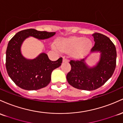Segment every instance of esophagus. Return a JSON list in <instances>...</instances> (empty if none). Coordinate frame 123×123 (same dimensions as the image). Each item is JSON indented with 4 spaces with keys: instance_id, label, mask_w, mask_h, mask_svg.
<instances>
[{
    "instance_id": "1",
    "label": "esophagus",
    "mask_w": 123,
    "mask_h": 123,
    "mask_svg": "<svg viewBox=\"0 0 123 123\" xmlns=\"http://www.w3.org/2000/svg\"><path fill=\"white\" fill-rule=\"evenodd\" d=\"M69 60L66 57H63V62H68Z\"/></svg>"
}]
</instances>
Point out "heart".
<instances>
[{
	"label": "heart",
	"instance_id": "heart-1",
	"mask_svg": "<svg viewBox=\"0 0 123 123\" xmlns=\"http://www.w3.org/2000/svg\"><path fill=\"white\" fill-rule=\"evenodd\" d=\"M58 45L62 50L71 52L74 57L81 58L89 52L92 43L89 39L74 37L59 40Z\"/></svg>",
	"mask_w": 123,
	"mask_h": 123
}]
</instances>
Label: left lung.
<instances>
[{"mask_svg":"<svg viewBox=\"0 0 123 123\" xmlns=\"http://www.w3.org/2000/svg\"><path fill=\"white\" fill-rule=\"evenodd\" d=\"M95 42L91 52L99 51L100 59L93 68H89L85 59L71 60V70L67 79L69 84L78 89L93 90L103 85L111 78L116 66V49L109 37L102 34H92Z\"/></svg>","mask_w":123,"mask_h":123,"instance_id":"1","label":"left lung"}]
</instances>
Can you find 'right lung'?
I'll use <instances>...</instances> for the list:
<instances>
[{"mask_svg":"<svg viewBox=\"0 0 123 123\" xmlns=\"http://www.w3.org/2000/svg\"><path fill=\"white\" fill-rule=\"evenodd\" d=\"M55 33L40 31L33 29L24 30L16 34L8 43L6 68L8 75L16 85L27 90H38L48 85L52 71L62 62L61 57L52 61L46 54L42 53L34 59H27L21 54L20 48L26 38L32 36L39 40L52 37Z\"/></svg>","mask_w":123,"mask_h":123,"instance_id":"right-lung-1","label":"right lung"}]
</instances>
